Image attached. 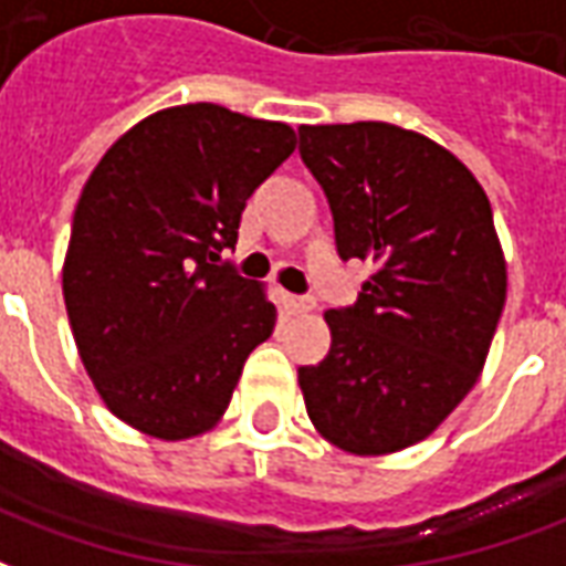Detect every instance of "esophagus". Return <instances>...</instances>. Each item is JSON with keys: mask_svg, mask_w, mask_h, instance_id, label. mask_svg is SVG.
I'll list each match as a JSON object with an SVG mask.
<instances>
[{"mask_svg": "<svg viewBox=\"0 0 566 566\" xmlns=\"http://www.w3.org/2000/svg\"><path fill=\"white\" fill-rule=\"evenodd\" d=\"M287 308H291L294 315H308V312L315 308V300H312V296H287Z\"/></svg>", "mask_w": 566, "mask_h": 566, "instance_id": "34e87169", "label": "esophagus"}]
</instances>
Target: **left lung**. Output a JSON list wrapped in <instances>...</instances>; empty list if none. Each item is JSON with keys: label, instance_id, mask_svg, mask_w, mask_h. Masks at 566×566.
I'll return each mask as SVG.
<instances>
[{"label": "left lung", "instance_id": "8db88e82", "mask_svg": "<svg viewBox=\"0 0 566 566\" xmlns=\"http://www.w3.org/2000/svg\"><path fill=\"white\" fill-rule=\"evenodd\" d=\"M343 260H369L357 303L327 308L331 352L300 367L306 412L348 454L427 439L470 394L506 303V260L475 175L412 129L300 127Z\"/></svg>", "mask_w": 566, "mask_h": 566}]
</instances>
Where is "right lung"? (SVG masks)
<instances>
[{"label": "right lung", "instance_id": "right-lung-1", "mask_svg": "<svg viewBox=\"0 0 566 566\" xmlns=\"http://www.w3.org/2000/svg\"><path fill=\"white\" fill-rule=\"evenodd\" d=\"M296 133L214 103L163 108L105 150L81 190L63 300L81 364L120 421L190 439L221 421L275 306L223 263L248 197Z\"/></svg>", "mask_w": 566, "mask_h": 566}]
</instances>
